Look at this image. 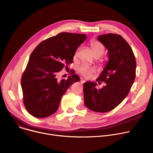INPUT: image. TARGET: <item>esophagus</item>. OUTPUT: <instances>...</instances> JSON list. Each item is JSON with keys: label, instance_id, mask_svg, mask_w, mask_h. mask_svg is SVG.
<instances>
[{"label": "esophagus", "instance_id": "obj_1", "mask_svg": "<svg viewBox=\"0 0 153 153\" xmlns=\"http://www.w3.org/2000/svg\"><path fill=\"white\" fill-rule=\"evenodd\" d=\"M85 82V80H83V79H82V80H80V83H81V84H83Z\"/></svg>", "mask_w": 153, "mask_h": 153}]
</instances>
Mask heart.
I'll return each instance as SVG.
<instances>
[{
    "instance_id": "b5f03b06",
    "label": "heart",
    "mask_w": 153,
    "mask_h": 153,
    "mask_svg": "<svg viewBox=\"0 0 153 153\" xmlns=\"http://www.w3.org/2000/svg\"><path fill=\"white\" fill-rule=\"evenodd\" d=\"M91 48L95 56L98 54H102L104 52V47L100 42L97 40H92L90 42ZM78 72L85 77H88L91 74L95 72L96 70L94 67L90 66L86 64H82L78 69Z\"/></svg>"
}]
</instances>
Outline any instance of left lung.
Returning a JSON list of instances; mask_svg holds the SVG:
<instances>
[{
	"label": "left lung",
	"instance_id": "left-lung-1",
	"mask_svg": "<svg viewBox=\"0 0 153 153\" xmlns=\"http://www.w3.org/2000/svg\"><path fill=\"white\" fill-rule=\"evenodd\" d=\"M97 40L108 50L109 60L96 81L105 82L106 85L97 90L96 82L84 83V104L93 111L106 113L128 94L135 80L136 62L131 47L120 35H100Z\"/></svg>",
	"mask_w": 153,
	"mask_h": 153
}]
</instances>
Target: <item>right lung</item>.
<instances>
[{"mask_svg":"<svg viewBox=\"0 0 153 153\" xmlns=\"http://www.w3.org/2000/svg\"><path fill=\"white\" fill-rule=\"evenodd\" d=\"M86 38V34L61 33L43 40L33 50L21 79L24 103L31 115L44 118L54 114L62 96L79 81L76 74L60 80L57 75L73 63L77 48Z\"/></svg>","mask_w":153,"mask_h":153,"instance_id":"right-lung-1","label":"right lung"}]
</instances>
